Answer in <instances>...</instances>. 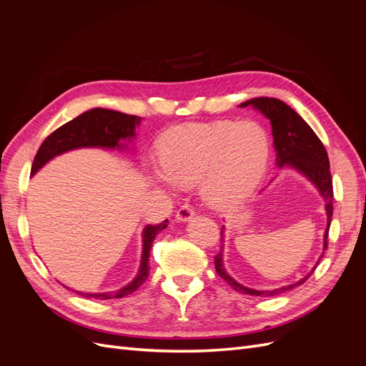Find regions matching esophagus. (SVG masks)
Returning <instances> with one entry per match:
<instances>
[{
    "label": "esophagus",
    "instance_id": "1",
    "mask_svg": "<svg viewBox=\"0 0 366 366\" xmlns=\"http://www.w3.org/2000/svg\"><path fill=\"white\" fill-rule=\"evenodd\" d=\"M194 215H195L194 206L184 203L179 210H177V215H175V218L179 219V221H182V223H184V221H189Z\"/></svg>",
    "mask_w": 366,
    "mask_h": 366
}]
</instances>
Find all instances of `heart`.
I'll use <instances>...</instances> for the list:
<instances>
[{
    "instance_id": "obj_1",
    "label": "heart",
    "mask_w": 366,
    "mask_h": 366,
    "mask_svg": "<svg viewBox=\"0 0 366 366\" xmlns=\"http://www.w3.org/2000/svg\"><path fill=\"white\" fill-rule=\"evenodd\" d=\"M269 151L267 132L257 122H191L163 136L160 166L149 174L162 184L198 182L207 204L232 207L262 180Z\"/></svg>"
}]
</instances>
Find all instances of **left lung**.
Instances as JSON below:
<instances>
[{
  "label": "left lung",
  "instance_id": "8db88e82",
  "mask_svg": "<svg viewBox=\"0 0 366 366\" xmlns=\"http://www.w3.org/2000/svg\"><path fill=\"white\" fill-rule=\"evenodd\" d=\"M247 105L257 108L258 112H261L270 120L273 145L276 151V164H278L280 168L290 166V168H295L296 171L305 175L307 179L317 187L320 195H322V198L325 200V210H327V218H328L325 235H324V252H325L328 247V230L331 224V217H333V180H331L328 154L325 151L324 143L319 140V137L315 134V131L308 127L307 122L299 116L293 108L280 101V99L254 97L247 102H242L239 107L242 108ZM223 234L224 230L221 229V241H223V237H224ZM322 257L324 253L320 254V258ZM315 269L307 276H304L302 280H299L295 284L281 287V289L254 290L238 284L234 278H230V276L226 273L223 267V250H219V253L215 254L217 273L232 287V289L250 296H274V295L284 293L285 290H292L293 287L304 284L310 276H312Z\"/></svg>",
  "mask_w": 366,
  "mask_h": 366
}]
</instances>
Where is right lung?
Here are the masks:
<instances>
[{"instance_id": "obj_1", "label": "right lung", "mask_w": 366, "mask_h": 366, "mask_svg": "<svg viewBox=\"0 0 366 366\" xmlns=\"http://www.w3.org/2000/svg\"><path fill=\"white\" fill-rule=\"evenodd\" d=\"M140 124V117L131 116L125 113L114 112V109L93 108L85 112L76 119L67 122V124L53 131L51 134L42 142L35 160L31 164V175L38 172L44 164L53 157L59 156L76 148H122L120 140L132 139L136 136V127ZM168 226V219L160 224H148L143 230V250L142 262L137 276L124 289L112 293H82L76 292L84 297L94 299H117L131 295L147 281L149 273V252L152 241L160 230Z\"/></svg>"}]
</instances>
